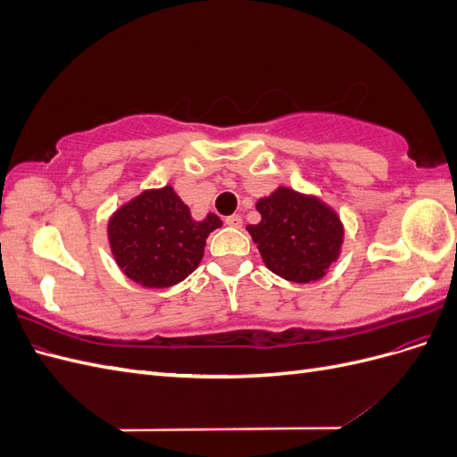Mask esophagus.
Returning a JSON list of instances; mask_svg holds the SVG:
<instances>
[{"mask_svg": "<svg viewBox=\"0 0 457 457\" xmlns=\"http://www.w3.org/2000/svg\"><path fill=\"white\" fill-rule=\"evenodd\" d=\"M225 225H228V227H234V228H240V227H242V215L234 213V215L227 217V219H225Z\"/></svg>", "mask_w": 457, "mask_h": 457, "instance_id": "obj_1", "label": "esophagus"}]
</instances>
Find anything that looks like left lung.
I'll return each mask as SVG.
<instances>
[{"label": "left lung", "mask_w": 457, "mask_h": 457, "mask_svg": "<svg viewBox=\"0 0 457 457\" xmlns=\"http://www.w3.org/2000/svg\"><path fill=\"white\" fill-rule=\"evenodd\" d=\"M261 220L247 225L269 270L284 280L309 284L320 280L339 257L343 225L320 198L278 187L257 202Z\"/></svg>", "instance_id": "obj_1"}]
</instances>
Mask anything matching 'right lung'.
I'll return each instance as SVG.
<instances>
[{"label": "right lung", "mask_w": 457, "mask_h": 457, "mask_svg": "<svg viewBox=\"0 0 457 457\" xmlns=\"http://www.w3.org/2000/svg\"><path fill=\"white\" fill-rule=\"evenodd\" d=\"M223 225L215 213L195 220L173 187L145 190L108 220L110 250L121 272L145 287H170L195 272L210 232Z\"/></svg>", "instance_id": "right-lung-1"}]
</instances>
